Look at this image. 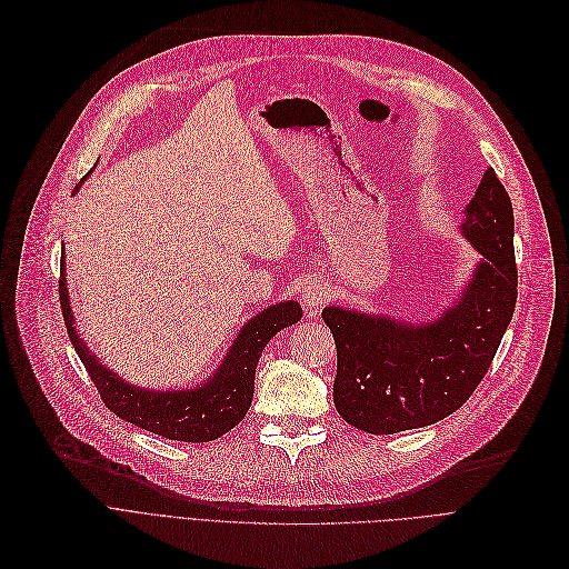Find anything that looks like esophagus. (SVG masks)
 Here are the masks:
<instances>
[{
	"label": "esophagus",
	"mask_w": 569,
	"mask_h": 569,
	"mask_svg": "<svg viewBox=\"0 0 569 569\" xmlns=\"http://www.w3.org/2000/svg\"><path fill=\"white\" fill-rule=\"evenodd\" d=\"M331 293H333V289L329 287V282H323V280L312 278V280L303 287V291H301L303 308H306L310 315H317L323 306L329 303Z\"/></svg>",
	"instance_id": "esophagus-1"
}]
</instances>
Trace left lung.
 <instances>
[{"mask_svg": "<svg viewBox=\"0 0 569 569\" xmlns=\"http://www.w3.org/2000/svg\"><path fill=\"white\" fill-rule=\"evenodd\" d=\"M461 233L481 259L436 319L321 310L338 349L333 402L347 423L372 436L438 423L489 370L517 306L513 212L493 169L466 206Z\"/></svg>", "mask_w": 569, "mask_h": 569, "instance_id": "1", "label": "left lung"}]
</instances>
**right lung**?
Wrapping results in <instances>:
<instances>
[{
  "label": "right lung",
  "instance_id": "right-lung-1",
  "mask_svg": "<svg viewBox=\"0 0 569 569\" xmlns=\"http://www.w3.org/2000/svg\"><path fill=\"white\" fill-rule=\"evenodd\" d=\"M83 180H80V184H83ZM60 303L71 345L90 372V380L99 389L106 408L133 426L178 442L218 440L246 419L254 396V372L263 347L276 333L303 317L299 301L268 306L242 323L227 357L203 382H199L194 389L189 387L159 391L122 380L118 372L101 363L86 340L78 336L69 303L64 254L60 276Z\"/></svg>",
  "mask_w": 569,
  "mask_h": 569
}]
</instances>
